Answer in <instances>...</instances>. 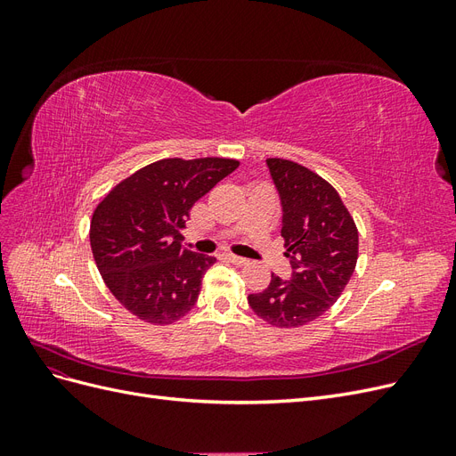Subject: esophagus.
Here are the masks:
<instances>
[{"instance_id":"1","label":"esophagus","mask_w":456,"mask_h":456,"mask_svg":"<svg viewBox=\"0 0 456 456\" xmlns=\"http://www.w3.org/2000/svg\"><path fill=\"white\" fill-rule=\"evenodd\" d=\"M226 256H228V258H230V262H233V265H236V266H247V265H249V260H247V258H243V256H238V255H232V253H228Z\"/></svg>"}]
</instances>
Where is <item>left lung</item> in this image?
Segmentation results:
<instances>
[{"label": "left lung", "instance_id": "8db88e82", "mask_svg": "<svg viewBox=\"0 0 456 456\" xmlns=\"http://www.w3.org/2000/svg\"><path fill=\"white\" fill-rule=\"evenodd\" d=\"M281 203V238L291 278L272 273L270 285L247 297L253 312L273 327L293 329L335 305L357 262V228L338 191L302 165L266 159Z\"/></svg>", "mask_w": 456, "mask_h": 456}]
</instances>
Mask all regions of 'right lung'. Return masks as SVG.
I'll return each mask as SVG.
<instances>
[{"label": "right lung", "instance_id": "right-lung-1", "mask_svg": "<svg viewBox=\"0 0 456 456\" xmlns=\"http://www.w3.org/2000/svg\"><path fill=\"white\" fill-rule=\"evenodd\" d=\"M240 167L224 158L161 159L110 190L91 220V249L104 283L139 320L167 325L196 306L215 256L183 247L194 203Z\"/></svg>", "mask_w": 456, "mask_h": 456}]
</instances>
